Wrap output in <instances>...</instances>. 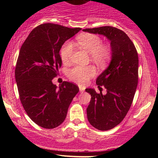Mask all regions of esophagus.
<instances>
[{"label":"esophagus","mask_w":158,"mask_h":158,"mask_svg":"<svg viewBox=\"0 0 158 158\" xmlns=\"http://www.w3.org/2000/svg\"><path fill=\"white\" fill-rule=\"evenodd\" d=\"M79 91H80L81 93H83V92L85 91V88H82V87H79Z\"/></svg>","instance_id":"34e87169"}]
</instances>
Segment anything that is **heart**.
<instances>
[{"mask_svg":"<svg viewBox=\"0 0 158 158\" xmlns=\"http://www.w3.org/2000/svg\"><path fill=\"white\" fill-rule=\"evenodd\" d=\"M77 42L80 47L90 53V58L98 65H104L109 60L111 50L107 45L102 44V40L99 35L85 33L78 36ZM74 46L71 42H66L61 50V59L63 62L69 63L71 60ZM68 77L71 81L84 85L96 75V69L92 65L73 67L68 71Z\"/></svg>","mask_w":158,"mask_h":158,"instance_id":"obj_1","label":"heart"}]
</instances>
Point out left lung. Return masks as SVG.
Listing matches in <instances>:
<instances>
[{"instance_id":"left-lung-1","label":"left lung","mask_w":158,"mask_h":158,"mask_svg":"<svg viewBox=\"0 0 158 158\" xmlns=\"http://www.w3.org/2000/svg\"><path fill=\"white\" fill-rule=\"evenodd\" d=\"M82 30L103 35L110 41L111 61L96 81L107 94L85 89L91 95L87 108L88 121L97 129L107 131L122 122L131 108L138 83V55L129 37L119 29L106 26Z\"/></svg>"}]
</instances>
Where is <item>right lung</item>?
<instances>
[{
    "instance_id": "add662e5",
    "label": "right lung",
    "mask_w": 158,
    "mask_h": 158,
    "mask_svg": "<svg viewBox=\"0 0 158 158\" xmlns=\"http://www.w3.org/2000/svg\"><path fill=\"white\" fill-rule=\"evenodd\" d=\"M81 28L47 23L32 30L20 50L15 76L20 100L30 119L51 129L66 118L69 106L79 92L77 85L52 83L61 66L59 51L67 40Z\"/></svg>"
}]
</instances>
